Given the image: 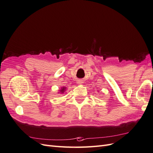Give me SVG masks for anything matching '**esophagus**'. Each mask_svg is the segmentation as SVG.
<instances>
[{
  "label": "esophagus",
  "mask_w": 153,
  "mask_h": 153,
  "mask_svg": "<svg viewBox=\"0 0 153 153\" xmlns=\"http://www.w3.org/2000/svg\"><path fill=\"white\" fill-rule=\"evenodd\" d=\"M82 83H83V82H82V81H77V84H78V85H82Z\"/></svg>",
  "instance_id": "obj_1"
}]
</instances>
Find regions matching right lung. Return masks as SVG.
Instances as JSON below:
<instances>
[{
  "label": "right lung",
  "mask_w": 153,
  "mask_h": 153,
  "mask_svg": "<svg viewBox=\"0 0 153 153\" xmlns=\"http://www.w3.org/2000/svg\"><path fill=\"white\" fill-rule=\"evenodd\" d=\"M65 89H66L65 87H63V88H62V89H61L60 91V92H61L62 93H63L64 91H65Z\"/></svg>",
  "instance_id": "add662e5"
}]
</instances>
